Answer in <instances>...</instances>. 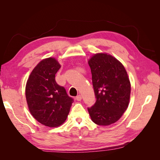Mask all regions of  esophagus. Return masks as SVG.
<instances>
[{"label": "esophagus", "instance_id": "1", "mask_svg": "<svg viewBox=\"0 0 160 160\" xmlns=\"http://www.w3.org/2000/svg\"><path fill=\"white\" fill-rule=\"evenodd\" d=\"M81 99H82V97H81V95H77V96L76 97V100H77V101H80Z\"/></svg>", "mask_w": 160, "mask_h": 160}]
</instances>
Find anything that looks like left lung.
I'll list each match as a JSON object with an SVG mask.
<instances>
[{
  "label": "left lung",
  "instance_id": "left-lung-1",
  "mask_svg": "<svg viewBox=\"0 0 160 160\" xmlns=\"http://www.w3.org/2000/svg\"><path fill=\"white\" fill-rule=\"evenodd\" d=\"M96 102L88 108L91 120L109 125L122 118L128 108L131 83L124 66L106 52L94 54L88 61Z\"/></svg>",
  "mask_w": 160,
  "mask_h": 160
}]
</instances>
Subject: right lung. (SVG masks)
I'll return each mask as SVG.
<instances>
[{"label":"right lung","mask_w":160,"mask_h":160,"mask_svg":"<svg viewBox=\"0 0 160 160\" xmlns=\"http://www.w3.org/2000/svg\"><path fill=\"white\" fill-rule=\"evenodd\" d=\"M61 65L54 57L41 61L27 80L25 96L28 109L40 123L57 128L63 123L69 113L72 99L63 87L55 81Z\"/></svg>","instance_id":"add662e5"}]
</instances>
